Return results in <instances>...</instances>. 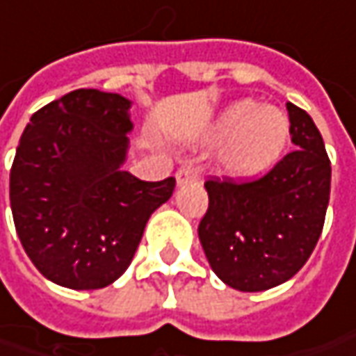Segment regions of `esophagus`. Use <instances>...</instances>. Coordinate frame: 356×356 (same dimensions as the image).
Instances as JSON below:
<instances>
[{"mask_svg": "<svg viewBox=\"0 0 356 356\" xmlns=\"http://www.w3.org/2000/svg\"><path fill=\"white\" fill-rule=\"evenodd\" d=\"M175 179H177L179 187H183L187 183L199 181V173H197V169H193V167H181L177 173H175Z\"/></svg>", "mask_w": 356, "mask_h": 356, "instance_id": "34e87169", "label": "esophagus"}]
</instances>
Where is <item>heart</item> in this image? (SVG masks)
Masks as SVG:
<instances>
[{
  "instance_id": "1",
  "label": "heart",
  "mask_w": 356,
  "mask_h": 356,
  "mask_svg": "<svg viewBox=\"0 0 356 356\" xmlns=\"http://www.w3.org/2000/svg\"><path fill=\"white\" fill-rule=\"evenodd\" d=\"M291 135L289 117L253 99L227 105L209 127V143H221L219 167L237 181L257 179L281 161Z\"/></svg>"
}]
</instances>
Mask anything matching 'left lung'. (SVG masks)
<instances>
[{
    "instance_id": "8db88e82",
    "label": "left lung",
    "mask_w": 356,
    "mask_h": 356,
    "mask_svg": "<svg viewBox=\"0 0 356 356\" xmlns=\"http://www.w3.org/2000/svg\"><path fill=\"white\" fill-rule=\"evenodd\" d=\"M291 141L265 177L207 181L209 209L199 241L211 269L243 293L267 291L297 275L317 245L329 195L331 161L315 121L286 103Z\"/></svg>"
}]
</instances>
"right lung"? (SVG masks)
<instances>
[{"label":"right lung","mask_w":356,"mask_h":356,"mask_svg":"<svg viewBox=\"0 0 356 356\" xmlns=\"http://www.w3.org/2000/svg\"><path fill=\"white\" fill-rule=\"evenodd\" d=\"M131 101L75 89L33 113L9 173L15 231L38 270L55 285L91 291L131 265L155 209L175 179L141 181L123 171Z\"/></svg>","instance_id":"add662e5"}]
</instances>
